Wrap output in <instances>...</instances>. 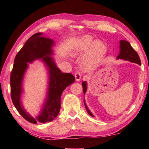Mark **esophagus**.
<instances>
[{
  "mask_svg": "<svg viewBox=\"0 0 149 149\" xmlns=\"http://www.w3.org/2000/svg\"><path fill=\"white\" fill-rule=\"evenodd\" d=\"M81 76H82V75H81V73L80 72H75V79H76V81H80L81 79Z\"/></svg>",
  "mask_w": 149,
  "mask_h": 149,
  "instance_id": "esophagus-1",
  "label": "esophagus"
}]
</instances>
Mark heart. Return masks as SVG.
Returning a JSON list of instances; mask_svg holds the SVG:
<instances>
[{
	"label": "heart",
	"instance_id": "heart-1",
	"mask_svg": "<svg viewBox=\"0 0 149 149\" xmlns=\"http://www.w3.org/2000/svg\"><path fill=\"white\" fill-rule=\"evenodd\" d=\"M86 54L84 56L81 66L84 69H89L95 64L102 58L106 51V46L100 41H95L93 43V40L90 36L82 37L78 41L73 51V56H76L88 50Z\"/></svg>",
	"mask_w": 149,
	"mask_h": 149
}]
</instances>
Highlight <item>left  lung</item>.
Masks as SVG:
<instances>
[{"label": "left lung", "instance_id": "left-lung-1", "mask_svg": "<svg viewBox=\"0 0 149 149\" xmlns=\"http://www.w3.org/2000/svg\"><path fill=\"white\" fill-rule=\"evenodd\" d=\"M120 51L119 55L118 56V57H117V59H123L124 60H127V61L136 63H137V64L141 65V61H140V57H139L138 54L131 47V44L129 43V42L126 40H121L120 42ZM82 86H83V92L84 94L86 91V82H83V83H82ZM84 103L88 113H89L90 115L93 116L92 114H91V113L90 111V110L88 109L86 104H85L84 100Z\"/></svg>", "mask_w": 149, "mask_h": 149}]
</instances>
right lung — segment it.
Listing matches in <instances>:
<instances>
[{"label":"right lung","mask_w":149,"mask_h":149,"mask_svg":"<svg viewBox=\"0 0 149 149\" xmlns=\"http://www.w3.org/2000/svg\"><path fill=\"white\" fill-rule=\"evenodd\" d=\"M54 42L43 36V33H37L31 36L19 50L14 60L13 67L11 72V97L16 109L27 121L36 124L37 122H50L58 116L61 108V97L66 87L75 81V77L68 73H62L57 68L51 55V47ZM42 58L49 69L50 81L48 97L40 115L36 119L29 116L21 107L19 102L21 93V81L27 62L36 58Z\"/></svg>","instance_id":"1"}]
</instances>
